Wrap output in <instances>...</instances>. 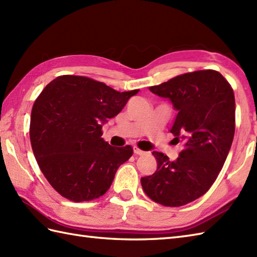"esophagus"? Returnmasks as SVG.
Segmentation results:
<instances>
[{"mask_svg": "<svg viewBox=\"0 0 257 257\" xmlns=\"http://www.w3.org/2000/svg\"><path fill=\"white\" fill-rule=\"evenodd\" d=\"M134 152H135V155H137V156H141L145 154V151L140 150L137 146H134Z\"/></svg>", "mask_w": 257, "mask_h": 257, "instance_id": "34e87169", "label": "esophagus"}]
</instances>
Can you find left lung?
Listing matches in <instances>:
<instances>
[{
	"instance_id": "8db88e82",
	"label": "left lung",
	"mask_w": 257,
	"mask_h": 257,
	"mask_svg": "<svg viewBox=\"0 0 257 257\" xmlns=\"http://www.w3.org/2000/svg\"><path fill=\"white\" fill-rule=\"evenodd\" d=\"M149 89L168 98L178 111L170 133L183 149L174 161L152 152L157 171L141 178V185L157 203L181 206L203 195L222 170L235 132L234 92L212 69L180 75Z\"/></svg>"
}]
</instances>
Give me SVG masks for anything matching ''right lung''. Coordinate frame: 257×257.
Listing matches in <instances>:
<instances>
[{
  "label": "right lung",
  "instance_id": "right-lung-1",
  "mask_svg": "<svg viewBox=\"0 0 257 257\" xmlns=\"http://www.w3.org/2000/svg\"><path fill=\"white\" fill-rule=\"evenodd\" d=\"M138 91L120 92L84 76L63 75L37 97L31 114L32 149L47 181L64 198L91 201L110 188L134 150L106 143L102 124Z\"/></svg>",
  "mask_w": 257,
  "mask_h": 257
}]
</instances>
